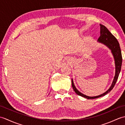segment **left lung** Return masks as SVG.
I'll return each instance as SVG.
<instances>
[{
	"label": "left lung",
	"mask_w": 125,
	"mask_h": 125,
	"mask_svg": "<svg viewBox=\"0 0 125 125\" xmlns=\"http://www.w3.org/2000/svg\"><path fill=\"white\" fill-rule=\"evenodd\" d=\"M100 35L99 36V38H98V41L101 43H103L106 46H107L112 51V54L113 55L114 58L115 60V78H114L113 81L112 82V84L111 85L110 89H108L107 91H106L104 94L98 95V96L95 97H89L87 95H85L81 92L78 91L77 89H76V87L73 84V82L72 79V86L74 90V91L76 92V94L80 95L83 97L86 98L87 99H95V98H98L104 96L105 94H107L108 92H110L111 90L113 89V88L115 86V84L117 81L118 78L119 77V75L120 73L121 68V64H122V55H121V52L120 47V45H119V42L115 36H114L113 34L111 33L110 31L108 30V29L105 27V26L103 25L100 24Z\"/></svg>",
	"instance_id": "obj_1"
}]
</instances>
